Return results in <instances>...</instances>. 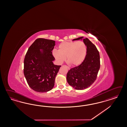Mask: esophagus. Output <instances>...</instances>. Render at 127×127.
<instances>
[{"mask_svg":"<svg viewBox=\"0 0 127 127\" xmlns=\"http://www.w3.org/2000/svg\"><path fill=\"white\" fill-rule=\"evenodd\" d=\"M63 66H65L67 69H68V70H70V68L69 67H68V66H67V65H63Z\"/></svg>","mask_w":127,"mask_h":127,"instance_id":"34e87169","label":"esophagus"}]
</instances>
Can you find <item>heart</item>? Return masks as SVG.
I'll list each match as a JSON object with an SVG mask.
<instances>
[{
  "instance_id": "1",
  "label": "heart",
  "mask_w": 127,
  "mask_h": 127,
  "mask_svg": "<svg viewBox=\"0 0 127 127\" xmlns=\"http://www.w3.org/2000/svg\"><path fill=\"white\" fill-rule=\"evenodd\" d=\"M87 54V47L81 41H68L61 43L58 51L54 50L53 54L59 64L65 61L71 65H80L84 60Z\"/></svg>"
}]
</instances>
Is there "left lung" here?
Listing matches in <instances>:
<instances>
[{"mask_svg": "<svg viewBox=\"0 0 127 127\" xmlns=\"http://www.w3.org/2000/svg\"><path fill=\"white\" fill-rule=\"evenodd\" d=\"M81 37L73 40L82 39ZM83 42L87 46V54L81 65L70 69L66 75L69 85L77 90H83L89 87L96 80L100 69L99 52L95 46L88 38Z\"/></svg>", "mask_w": 127, "mask_h": 127, "instance_id": "obj_1", "label": "left lung"}]
</instances>
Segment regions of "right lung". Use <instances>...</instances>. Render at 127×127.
<instances>
[{
	"instance_id": "right-lung-1",
	"label": "right lung",
	"mask_w": 127,
	"mask_h": 127,
	"mask_svg": "<svg viewBox=\"0 0 127 127\" xmlns=\"http://www.w3.org/2000/svg\"><path fill=\"white\" fill-rule=\"evenodd\" d=\"M55 41L38 38L28 48L24 59V73L31 89L46 92L54 88L55 79L61 65H54L52 51Z\"/></svg>"
}]
</instances>
